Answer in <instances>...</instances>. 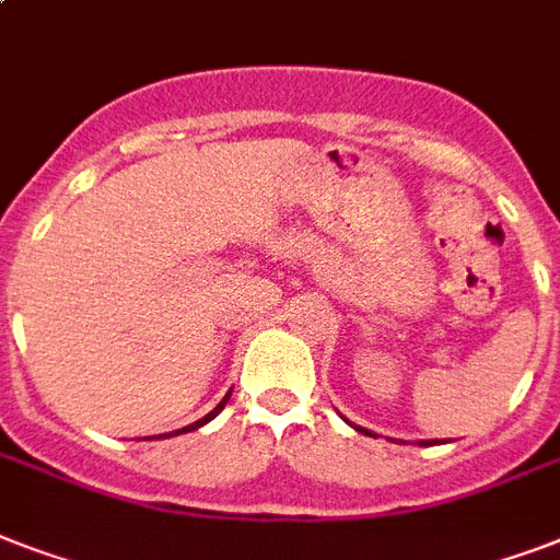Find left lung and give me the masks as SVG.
<instances>
[{"label": "left lung", "mask_w": 560, "mask_h": 560, "mask_svg": "<svg viewBox=\"0 0 560 560\" xmlns=\"http://www.w3.org/2000/svg\"><path fill=\"white\" fill-rule=\"evenodd\" d=\"M349 424H351V421H349ZM351 427H354V430H358V433L372 435V433H369V430H366V427H358V424H351ZM418 444H421V447H430V444H435V442H418Z\"/></svg>", "instance_id": "8db88e82"}]
</instances>
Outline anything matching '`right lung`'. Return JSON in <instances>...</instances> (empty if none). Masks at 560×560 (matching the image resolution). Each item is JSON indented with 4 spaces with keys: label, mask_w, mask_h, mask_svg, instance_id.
I'll list each match as a JSON object with an SVG mask.
<instances>
[{
    "label": "right lung",
    "mask_w": 560,
    "mask_h": 560,
    "mask_svg": "<svg viewBox=\"0 0 560 560\" xmlns=\"http://www.w3.org/2000/svg\"><path fill=\"white\" fill-rule=\"evenodd\" d=\"M229 395H232V392H226V395H223V400H220V404H218V407H214V409H211V412H206V416H202V418H197V421H194V424H188V427H183V430H174V433H165V435H179V433H191V430H197V427H202V424H209V421H211V418H214V416H218V412H220V409H223V407H226V400H229ZM160 439H162V435H160Z\"/></svg>",
    "instance_id": "obj_1"
}]
</instances>
